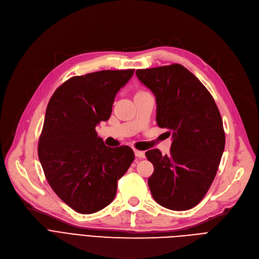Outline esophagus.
Wrapping results in <instances>:
<instances>
[{
	"mask_svg": "<svg viewBox=\"0 0 259 259\" xmlns=\"http://www.w3.org/2000/svg\"><path fill=\"white\" fill-rule=\"evenodd\" d=\"M134 154L138 158H145V152L144 151L137 150V149H134Z\"/></svg>",
	"mask_w": 259,
	"mask_h": 259,
	"instance_id": "obj_1",
	"label": "esophagus"
}]
</instances>
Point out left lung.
<instances>
[{"label":"left lung","instance_id":"left-lung-1","mask_svg":"<svg viewBox=\"0 0 259 259\" xmlns=\"http://www.w3.org/2000/svg\"><path fill=\"white\" fill-rule=\"evenodd\" d=\"M137 75L156 100V122L172 135L170 153L146 152L154 172L148 180L160 206L173 211L195 207L211 187L225 150L223 119L201 81L180 64L139 69Z\"/></svg>","mask_w":259,"mask_h":259}]
</instances>
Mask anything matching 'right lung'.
<instances>
[{
	"label": "right lung",
	"instance_id": "1",
	"mask_svg": "<svg viewBox=\"0 0 259 259\" xmlns=\"http://www.w3.org/2000/svg\"><path fill=\"white\" fill-rule=\"evenodd\" d=\"M134 69L102 70L72 76L51 97L37 147L46 180L56 194L81 214L110 203L117 181L129 169L128 146L107 147L95 127L108 120L116 93Z\"/></svg>",
	"mask_w": 259,
	"mask_h": 259
}]
</instances>
